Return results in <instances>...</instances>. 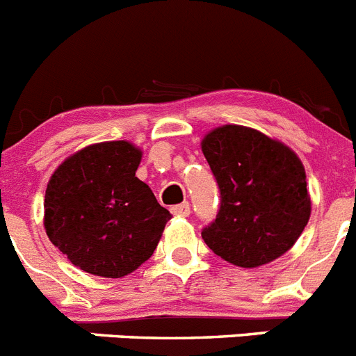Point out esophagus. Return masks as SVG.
Segmentation results:
<instances>
[{
  "label": "esophagus",
  "instance_id": "34e87169",
  "mask_svg": "<svg viewBox=\"0 0 356 356\" xmlns=\"http://www.w3.org/2000/svg\"><path fill=\"white\" fill-rule=\"evenodd\" d=\"M171 212L178 217H188L191 216V205L188 203H180V205L172 207Z\"/></svg>",
  "mask_w": 356,
  "mask_h": 356
}]
</instances>
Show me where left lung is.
<instances>
[{
    "instance_id": "8db88e82",
    "label": "left lung",
    "mask_w": 356,
    "mask_h": 356,
    "mask_svg": "<svg viewBox=\"0 0 356 356\" xmlns=\"http://www.w3.org/2000/svg\"><path fill=\"white\" fill-rule=\"evenodd\" d=\"M221 191V209L201 237L226 262L260 267L303 234L312 201L300 156L254 128L222 124L201 140Z\"/></svg>"
}]
</instances>
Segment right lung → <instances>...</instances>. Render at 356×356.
<instances>
[{
  "label": "right lung",
  "mask_w": 356,
  "mask_h": 356,
  "mask_svg": "<svg viewBox=\"0 0 356 356\" xmlns=\"http://www.w3.org/2000/svg\"><path fill=\"white\" fill-rule=\"evenodd\" d=\"M140 159L128 140H106L67 156L49 178L44 228L81 271L122 278L156 250L171 213L135 176Z\"/></svg>",
  "instance_id": "obj_1"
}]
</instances>
